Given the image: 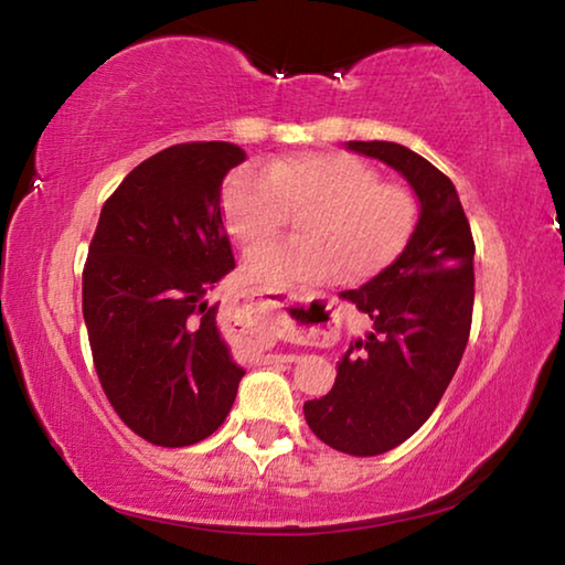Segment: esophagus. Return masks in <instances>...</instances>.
<instances>
[{"mask_svg":"<svg viewBox=\"0 0 565 565\" xmlns=\"http://www.w3.org/2000/svg\"><path fill=\"white\" fill-rule=\"evenodd\" d=\"M252 306H269L266 323L279 339L291 341H321L339 327V311L331 306L319 303L303 294H291L276 301L262 291H252L246 296Z\"/></svg>","mask_w":565,"mask_h":565,"instance_id":"34e87169","label":"esophagus"}]
</instances>
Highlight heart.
I'll return each mask as SVG.
<instances>
[{
    "label": "heart",
    "instance_id": "1",
    "mask_svg": "<svg viewBox=\"0 0 565 565\" xmlns=\"http://www.w3.org/2000/svg\"><path fill=\"white\" fill-rule=\"evenodd\" d=\"M289 212L301 238L248 252L244 271L259 284L366 281L404 252L418 224L411 189L379 181V171L343 151H303L242 169L224 189L226 228L252 246L279 232Z\"/></svg>",
    "mask_w": 565,
    "mask_h": 565
}]
</instances>
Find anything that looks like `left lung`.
<instances>
[{"label":"left lung","instance_id":"1","mask_svg":"<svg viewBox=\"0 0 565 565\" xmlns=\"http://www.w3.org/2000/svg\"><path fill=\"white\" fill-rule=\"evenodd\" d=\"M347 149L396 169L420 202L416 232L398 259L361 289L343 291L374 323L351 341L327 396L306 401V424L351 456L386 454L434 414L471 333L473 236L454 181L394 141Z\"/></svg>","mask_w":565,"mask_h":565}]
</instances>
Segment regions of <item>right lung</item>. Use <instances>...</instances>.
I'll return each mask as SVG.
<instances>
[{
    "mask_svg": "<svg viewBox=\"0 0 565 565\" xmlns=\"http://www.w3.org/2000/svg\"><path fill=\"white\" fill-rule=\"evenodd\" d=\"M246 159L228 141H189L141 161L104 202L82 274L94 369L109 404L145 441L212 436L244 369L206 294L234 269L222 181Z\"/></svg>",
    "mask_w": 565,
    "mask_h": 565,
    "instance_id": "obj_1",
    "label": "right lung"
}]
</instances>
